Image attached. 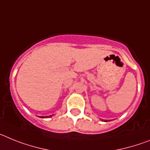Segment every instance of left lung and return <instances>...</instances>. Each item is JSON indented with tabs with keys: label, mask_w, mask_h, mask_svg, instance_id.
<instances>
[{
	"label": "left lung",
	"mask_w": 150,
	"mask_h": 150,
	"mask_svg": "<svg viewBox=\"0 0 150 150\" xmlns=\"http://www.w3.org/2000/svg\"><path fill=\"white\" fill-rule=\"evenodd\" d=\"M104 121H105V122H107V121H108V120H104Z\"/></svg>",
	"instance_id": "8db88e82"
}]
</instances>
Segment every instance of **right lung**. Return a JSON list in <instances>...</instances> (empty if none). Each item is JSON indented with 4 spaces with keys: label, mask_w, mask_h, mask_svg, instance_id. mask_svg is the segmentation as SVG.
<instances>
[{
    "label": "right lung",
    "mask_w": 150,
    "mask_h": 150,
    "mask_svg": "<svg viewBox=\"0 0 150 150\" xmlns=\"http://www.w3.org/2000/svg\"><path fill=\"white\" fill-rule=\"evenodd\" d=\"M52 115H50V116H40V118H50V117H52Z\"/></svg>",
    "instance_id": "obj_1"
}]
</instances>
